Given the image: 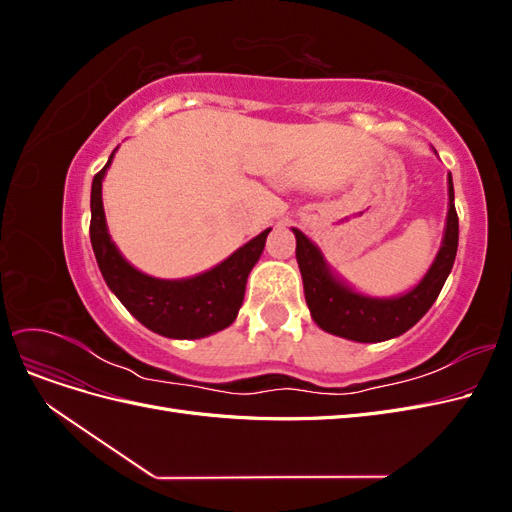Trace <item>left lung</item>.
Here are the masks:
<instances>
[{"instance_id": "left-lung-1", "label": "left lung", "mask_w": 512, "mask_h": 512, "mask_svg": "<svg viewBox=\"0 0 512 512\" xmlns=\"http://www.w3.org/2000/svg\"><path fill=\"white\" fill-rule=\"evenodd\" d=\"M448 218L440 252L431 269L416 288L397 299H371L350 290L331 275L322 260L318 247L301 230L294 228L297 237V262L303 277L305 301L318 327L327 333L354 339V342H384L412 329L438 294L453 269L459 243V218L455 211L453 179L448 175Z\"/></svg>"}]
</instances>
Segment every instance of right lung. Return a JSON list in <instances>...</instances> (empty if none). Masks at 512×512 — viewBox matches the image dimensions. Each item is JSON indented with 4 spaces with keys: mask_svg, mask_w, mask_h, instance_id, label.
I'll list each match as a JSON object with an SVG mask.
<instances>
[{
    "mask_svg": "<svg viewBox=\"0 0 512 512\" xmlns=\"http://www.w3.org/2000/svg\"><path fill=\"white\" fill-rule=\"evenodd\" d=\"M113 156L115 151L91 183L89 237L106 286L138 322L164 337L196 339L226 329L239 314L247 275L265 250L271 228L260 232L203 275L173 282L149 277L136 271L108 237L102 207V179Z\"/></svg>",
    "mask_w": 512,
    "mask_h": 512,
    "instance_id": "obj_1",
    "label": "right lung"
}]
</instances>
